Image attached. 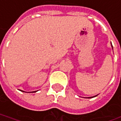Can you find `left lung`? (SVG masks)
<instances>
[{"instance_id": "obj_1", "label": "left lung", "mask_w": 121, "mask_h": 121, "mask_svg": "<svg viewBox=\"0 0 121 121\" xmlns=\"http://www.w3.org/2000/svg\"><path fill=\"white\" fill-rule=\"evenodd\" d=\"M112 48H113V47H112ZM97 95H96V96H92V97H88V98H93V97H95V96H96Z\"/></svg>"}]
</instances>
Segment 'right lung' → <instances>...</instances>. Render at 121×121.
Masks as SVG:
<instances>
[{"label": "right lung", "instance_id": "right-lung-1", "mask_svg": "<svg viewBox=\"0 0 121 121\" xmlns=\"http://www.w3.org/2000/svg\"><path fill=\"white\" fill-rule=\"evenodd\" d=\"M20 91H22V92H25V91H22V90H20ZM37 92V91H33V92Z\"/></svg>", "mask_w": 121, "mask_h": 121}]
</instances>
